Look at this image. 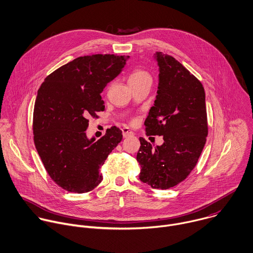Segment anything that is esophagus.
Segmentation results:
<instances>
[{"mask_svg": "<svg viewBox=\"0 0 253 253\" xmlns=\"http://www.w3.org/2000/svg\"><path fill=\"white\" fill-rule=\"evenodd\" d=\"M122 130H123V136L124 137H128V136L133 135V132L131 130H129L127 127H124Z\"/></svg>", "mask_w": 253, "mask_h": 253, "instance_id": "obj_1", "label": "esophagus"}]
</instances>
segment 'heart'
Instances as JSON below:
<instances>
[{
  "label": "heart",
  "instance_id": "1",
  "mask_svg": "<svg viewBox=\"0 0 253 253\" xmlns=\"http://www.w3.org/2000/svg\"><path fill=\"white\" fill-rule=\"evenodd\" d=\"M145 77H149L148 73L143 71V70H140V69H136V70H133L129 77H128V83H131V82H136V81H139Z\"/></svg>",
  "mask_w": 253,
  "mask_h": 253
}]
</instances>
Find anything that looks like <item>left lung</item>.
Listing matches in <instances>:
<instances>
[{
	"label": "left lung",
	"mask_w": 253,
	"mask_h": 253,
	"mask_svg": "<svg viewBox=\"0 0 253 253\" xmlns=\"http://www.w3.org/2000/svg\"><path fill=\"white\" fill-rule=\"evenodd\" d=\"M153 57L159 71L157 95L144 126L147 135H161L164 142L153 146L139 137L136 160L141 182L168 189L187 178L205 146L206 96L201 82L175 58L162 52Z\"/></svg>",
	"instance_id": "8db88e82"
}]
</instances>
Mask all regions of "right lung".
I'll use <instances>...</instances> for the list:
<instances>
[{
	"instance_id": "right-lung-1",
	"label": "right lung",
	"mask_w": 253,
	"mask_h": 253,
	"mask_svg": "<svg viewBox=\"0 0 253 253\" xmlns=\"http://www.w3.org/2000/svg\"><path fill=\"white\" fill-rule=\"evenodd\" d=\"M129 56L95 54L75 58L48 75L34 110L37 150L51 179L68 192L86 193L103 180L99 168L123 139L113 126L100 139L89 138L88 119L104 111L101 93Z\"/></svg>"
}]
</instances>
